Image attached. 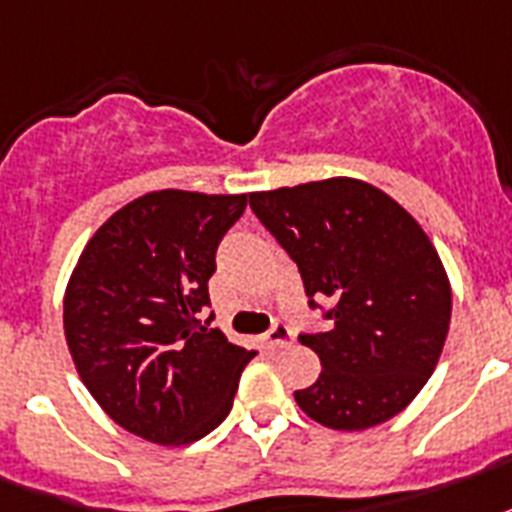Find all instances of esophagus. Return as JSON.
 <instances>
[{
	"label": "esophagus",
	"instance_id": "esophagus-1",
	"mask_svg": "<svg viewBox=\"0 0 512 512\" xmlns=\"http://www.w3.org/2000/svg\"><path fill=\"white\" fill-rule=\"evenodd\" d=\"M292 339V331H289V326H284V323H276V326L270 328L268 334L263 336V342L268 344V347H273V350H278V347H289Z\"/></svg>",
	"mask_w": 512,
	"mask_h": 512
}]
</instances>
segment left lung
<instances>
[{
  "label": "left lung",
  "mask_w": 512,
  "mask_h": 512,
  "mask_svg": "<svg viewBox=\"0 0 512 512\" xmlns=\"http://www.w3.org/2000/svg\"><path fill=\"white\" fill-rule=\"evenodd\" d=\"M249 205L299 265L310 305H331L328 331L299 336L323 365L294 392L302 413L336 431L402 413L434 373L452 313L450 278L421 223L347 176L252 191Z\"/></svg>",
  "instance_id": "obj_1"
}]
</instances>
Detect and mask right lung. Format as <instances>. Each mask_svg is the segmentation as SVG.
<instances>
[{
	"instance_id": "add662e5",
	"label": "right lung",
	"mask_w": 512,
	"mask_h": 512,
	"mask_svg": "<svg viewBox=\"0 0 512 512\" xmlns=\"http://www.w3.org/2000/svg\"><path fill=\"white\" fill-rule=\"evenodd\" d=\"M247 194L162 189L94 231L62 299L70 357L97 405L152 444L202 439L234 405L255 350L207 328L215 249Z\"/></svg>"
}]
</instances>
